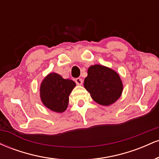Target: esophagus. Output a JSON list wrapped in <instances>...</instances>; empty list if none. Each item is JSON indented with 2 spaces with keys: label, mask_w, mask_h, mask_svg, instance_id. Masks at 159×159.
I'll use <instances>...</instances> for the list:
<instances>
[{
  "label": "esophagus",
  "mask_w": 159,
  "mask_h": 159,
  "mask_svg": "<svg viewBox=\"0 0 159 159\" xmlns=\"http://www.w3.org/2000/svg\"><path fill=\"white\" fill-rule=\"evenodd\" d=\"M75 83L77 84L78 85H81L82 83H83V80H82L81 78H75Z\"/></svg>",
  "instance_id": "esophagus-1"
}]
</instances>
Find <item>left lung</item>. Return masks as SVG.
<instances>
[{
    "label": "left lung",
    "instance_id": "8db88e82",
    "mask_svg": "<svg viewBox=\"0 0 159 159\" xmlns=\"http://www.w3.org/2000/svg\"><path fill=\"white\" fill-rule=\"evenodd\" d=\"M84 86L96 102L105 106L114 104L120 97L123 89L119 74L98 64L89 67Z\"/></svg>",
    "mask_w": 159,
    "mask_h": 159
}]
</instances>
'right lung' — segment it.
<instances>
[{
  "label": "right lung",
  "instance_id": "right-lung-1",
  "mask_svg": "<svg viewBox=\"0 0 159 159\" xmlns=\"http://www.w3.org/2000/svg\"><path fill=\"white\" fill-rule=\"evenodd\" d=\"M70 79H64L61 75L51 72L42 81L39 93L42 102L51 111L63 113L69 105V96L75 87Z\"/></svg>",
  "mask_w": 159,
  "mask_h": 159
}]
</instances>
